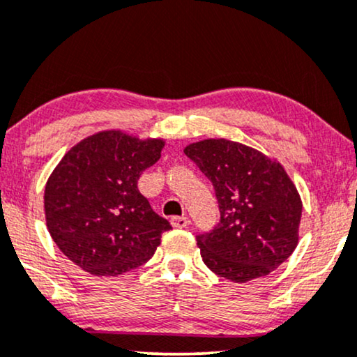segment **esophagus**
Here are the masks:
<instances>
[{
  "label": "esophagus",
  "instance_id": "34e87169",
  "mask_svg": "<svg viewBox=\"0 0 357 357\" xmlns=\"http://www.w3.org/2000/svg\"><path fill=\"white\" fill-rule=\"evenodd\" d=\"M171 224H173L174 229H186L189 224H191V220L186 215H181V218H173L171 219Z\"/></svg>",
  "mask_w": 357,
  "mask_h": 357
}]
</instances>
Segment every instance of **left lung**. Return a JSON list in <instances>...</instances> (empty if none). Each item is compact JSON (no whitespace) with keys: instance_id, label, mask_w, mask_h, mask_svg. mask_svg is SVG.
<instances>
[{"instance_id":"obj_1","label":"left lung","mask_w":357,"mask_h":357,"mask_svg":"<svg viewBox=\"0 0 357 357\" xmlns=\"http://www.w3.org/2000/svg\"><path fill=\"white\" fill-rule=\"evenodd\" d=\"M211 179L220 220L197 236L204 264L219 277L245 283L265 277L298 245L301 197L285 168L264 153L225 138L184 148Z\"/></svg>"}]
</instances>
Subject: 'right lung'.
<instances>
[{"instance_id": "1", "label": "right lung", "mask_w": 357, "mask_h": 357, "mask_svg": "<svg viewBox=\"0 0 357 357\" xmlns=\"http://www.w3.org/2000/svg\"><path fill=\"white\" fill-rule=\"evenodd\" d=\"M163 146L161 138L108 130L66 153L47 179L44 212L67 259L97 277H116L151 259L171 225L138 191V179Z\"/></svg>"}]
</instances>
